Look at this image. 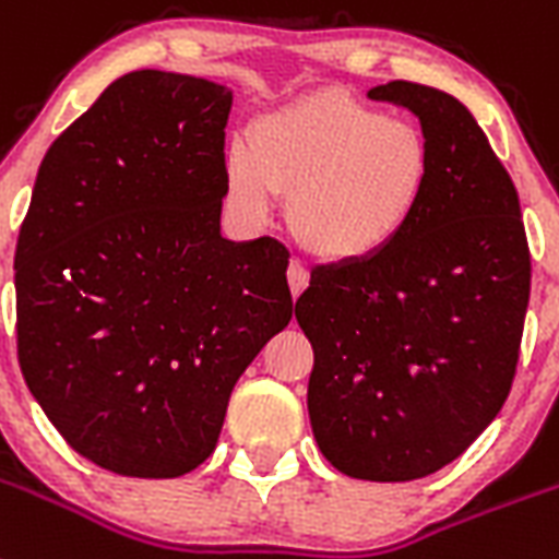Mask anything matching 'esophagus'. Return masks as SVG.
I'll return each instance as SVG.
<instances>
[{"instance_id": "esophagus-1", "label": "esophagus", "mask_w": 559, "mask_h": 559, "mask_svg": "<svg viewBox=\"0 0 559 559\" xmlns=\"http://www.w3.org/2000/svg\"><path fill=\"white\" fill-rule=\"evenodd\" d=\"M286 278H289V293H293V298H298V295L309 286L307 266L300 264L298 259L289 261V266H286Z\"/></svg>"}]
</instances>
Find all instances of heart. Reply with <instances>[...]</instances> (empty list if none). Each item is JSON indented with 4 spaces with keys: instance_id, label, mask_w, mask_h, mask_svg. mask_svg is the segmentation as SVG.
<instances>
[{
    "instance_id": "b5f03b06",
    "label": "heart",
    "mask_w": 559,
    "mask_h": 559,
    "mask_svg": "<svg viewBox=\"0 0 559 559\" xmlns=\"http://www.w3.org/2000/svg\"><path fill=\"white\" fill-rule=\"evenodd\" d=\"M233 205L252 219L286 193L295 239L326 261L371 259L419 216L433 152L411 120L318 95L255 120L225 159Z\"/></svg>"
}]
</instances>
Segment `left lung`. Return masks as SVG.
Listing matches in <instances>:
<instances>
[{
    "mask_svg": "<svg viewBox=\"0 0 559 559\" xmlns=\"http://www.w3.org/2000/svg\"><path fill=\"white\" fill-rule=\"evenodd\" d=\"M419 118L433 179L414 225L371 259L314 266L295 318L314 348L320 453L362 481H414L484 433L512 391L532 284L512 177L453 95L368 92Z\"/></svg>",
    "mask_w": 559,
    "mask_h": 559,
    "instance_id": "1",
    "label": "left lung"
}]
</instances>
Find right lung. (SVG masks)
<instances>
[{
  "label": "right lung",
  "mask_w": 559,
  "mask_h": 559,
  "mask_svg": "<svg viewBox=\"0 0 559 559\" xmlns=\"http://www.w3.org/2000/svg\"><path fill=\"white\" fill-rule=\"evenodd\" d=\"M230 100L177 72L118 78L50 145L19 227L24 382L109 473L197 469L236 380L293 318L286 247L219 233Z\"/></svg>",
  "instance_id": "right-lung-1"
}]
</instances>
